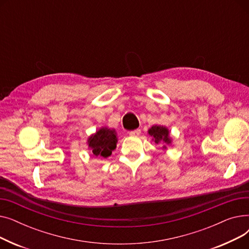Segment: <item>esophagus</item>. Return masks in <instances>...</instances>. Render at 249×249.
<instances>
[{
    "mask_svg": "<svg viewBox=\"0 0 249 249\" xmlns=\"http://www.w3.org/2000/svg\"><path fill=\"white\" fill-rule=\"evenodd\" d=\"M140 133H141L140 129H135V130H133V131H130L129 135L130 136H138Z\"/></svg>",
    "mask_w": 249,
    "mask_h": 249,
    "instance_id": "1",
    "label": "esophagus"
}]
</instances>
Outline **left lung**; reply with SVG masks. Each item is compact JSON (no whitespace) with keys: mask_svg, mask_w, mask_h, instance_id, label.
<instances>
[{"mask_svg":"<svg viewBox=\"0 0 249 249\" xmlns=\"http://www.w3.org/2000/svg\"><path fill=\"white\" fill-rule=\"evenodd\" d=\"M148 134L152 137V140L159 144L162 142L165 145L162 146L163 149H166V145L172 144V138L169 136V131L165 126L161 125H153L148 129Z\"/></svg>","mask_w":249,"mask_h":249,"instance_id":"left-lung-1","label":"left lung"}]
</instances>
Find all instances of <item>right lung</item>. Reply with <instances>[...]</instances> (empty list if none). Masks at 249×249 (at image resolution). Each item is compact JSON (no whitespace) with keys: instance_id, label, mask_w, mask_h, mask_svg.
Instances as JSON below:
<instances>
[{"instance_id":"add662e5","label":"right lung","mask_w":249,"mask_h":249,"mask_svg":"<svg viewBox=\"0 0 249 249\" xmlns=\"http://www.w3.org/2000/svg\"><path fill=\"white\" fill-rule=\"evenodd\" d=\"M117 142L118 138L115 129L108 127L100 128L96 133L88 138V145L96 158L102 156L104 159H107L116 148Z\"/></svg>"}]
</instances>
